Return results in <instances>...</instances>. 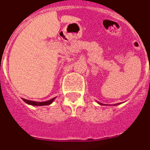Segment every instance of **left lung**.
Here are the masks:
<instances>
[{
  "label": "left lung",
  "instance_id": "8db88e82",
  "mask_svg": "<svg viewBox=\"0 0 150 150\" xmlns=\"http://www.w3.org/2000/svg\"><path fill=\"white\" fill-rule=\"evenodd\" d=\"M97 103H98L99 104H100V105H103V104L101 103H99V102H97ZM119 104H121V103H116V104H115L114 106H116V105H119Z\"/></svg>",
  "mask_w": 150,
  "mask_h": 150
}]
</instances>
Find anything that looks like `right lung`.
I'll use <instances>...</instances> for the list:
<instances>
[{
	"mask_svg": "<svg viewBox=\"0 0 150 150\" xmlns=\"http://www.w3.org/2000/svg\"><path fill=\"white\" fill-rule=\"evenodd\" d=\"M56 97L51 99L50 100H47V101H44V102H35V101H32V100H25V99H23V100L25 103H26L27 104H29V105H32V106H47V105H50L53 102V100H55Z\"/></svg>",
	"mask_w": 150,
	"mask_h": 150,
	"instance_id": "add662e5",
	"label": "right lung"
}]
</instances>
